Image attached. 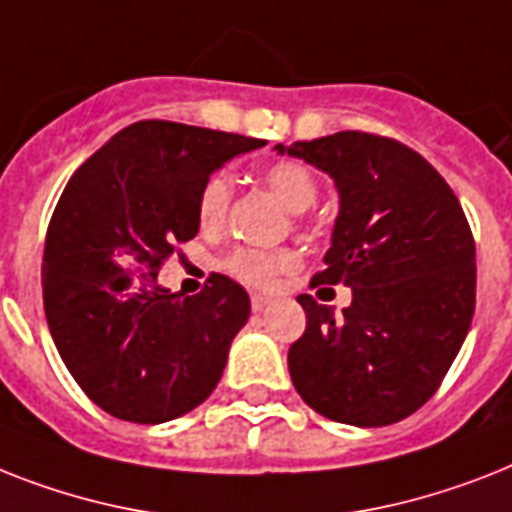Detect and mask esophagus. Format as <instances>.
Returning <instances> with one entry per match:
<instances>
[{"instance_id": "obj_1", "label": "esophagus", "mask_w": 512, "mask_h": 512, "mask_svg": "<svg viewBox=\"0 0 512 512\" xmlns=\"http://www.w3.org/2000/svg\"><path fill=\"white\" fill-rule=\"evenodd\" d=\"M270 307V299L263 297V294H252V310L255 313H263V310H268Z\"/></svg>"}]
</instances>
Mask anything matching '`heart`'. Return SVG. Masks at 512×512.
Listing matches in <instances>:
<instances>
[{
  "mask_svg": "<svg viewBox=\"0 0 512 512\" xmlns=\"http://www.w3.org/2000/svg\"><path fill=\"white\" fill-rule=\"evenodd\" d=\"M263 181L292 213H305L307 207L318 199V178H315L313 170L297 160L270 162L263 170ZM231 194H234V186H231V178L226 173H213L207 178L197 194L199 226L205 231H218L226 223ZM297 263L299 255L294 249L239 247L231 255H226L223 270L242 284L268 289L281 273L292 270Z\"/></svg>",
  "mask_w": 512,
  "mask_h": 512,
  "instance_id": "obj_1",
  "label": "heart"
}]
</instances>
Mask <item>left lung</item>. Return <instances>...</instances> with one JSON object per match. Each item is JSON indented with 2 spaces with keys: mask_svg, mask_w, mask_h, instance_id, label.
Segmentation results:
<instances>
[{
  "mask_svg": "<svg viewBox=\"0 0 512 512\" xmlns=\"http://www.w3.org/2000/svg\"><path fill=\"white\" fill-rule=\"evenodd\" d=\"M334 178L339 191L326 268L313 286L344 284L342 315L299 294L305 334L289 373L315 413L389 426L434 397L471 328L476 244L455 191L418 152L363 131L276 144Z\"/></svg>",
  "mask_w": 512,
  "mask_h": 512,
  "instance_id": "left-lung-1",
  "label": "left lung"
}]
</instances>
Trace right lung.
<instances>
[{"label":"right lung","mask_w":512,"mask_h":512,"mask_svg":"<svg viewBox=\"0 0 512 512\" xmlns=\"http://www.w3.org/2000/svg\"><path fill=\"white\" fill-rule=\"evenodd\" d=\"M263 139L139 120L73 173L44 242L41 289L54 347L86 397L131 423H165L213 394L249 294L213 273L194 297L157 273L199 231L197 194Z\"/></svg>","instance_id":"right-lung-1"}]
</instances>
